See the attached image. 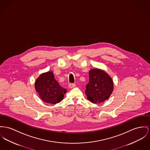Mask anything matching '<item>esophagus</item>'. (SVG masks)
<instances>
[{
    "mask_svg": "<svg viewBox=\"0 0 150 150\" xmlns=\"http://www.w3.org/2000/svg\"><path fill=\"white\" fill-rule=\"evenodd\" d=\"M76 86V84L75 83H70L69 84V87L70 88H74Z\"/></svg>",
    "mask_w": 150,
    "mask_h": 150,
    "instance_id": "esophagus-1",
    "label": "esophagus"
}]
</instances>
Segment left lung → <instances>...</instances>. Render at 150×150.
<instances>
[{
    "label": "left lung",
    "instance_id": "obj_1",
    "mask_svg": "<svg viewBox=\"0 0 150 150\" xmlns=\"http://www.w3.org/2000/svg\"><path fill=\"white\" fill-rule=\"evenodd\" d=\"M113 90V82L104 71L93 69L89 71V82L85 90L88 100L91 102L100 103L110 97Z\"/></svg>",
    "mask_w": 150,
    "mask_h": 150
}]
</instances>
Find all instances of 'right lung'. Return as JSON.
Returning <instances> with one entry per match:
<instances>
[{
  "instance_id": "obj_1",
  "label": "right lung",
  "mask_w": 150,
  "mask_h": 150,
  "mask_svg": "<svg viewBox=\"0 0 150 150\" xmlns=\"http://www.w3.org/2000/svg\"><path fill=\"white\" fill-rule=\"evenodd\" d=\"M35 89L44 102L56 104L61 101L67 90L60 86L52 71L41 74L35 82Z\"/></svg>"
}]
</instances>
